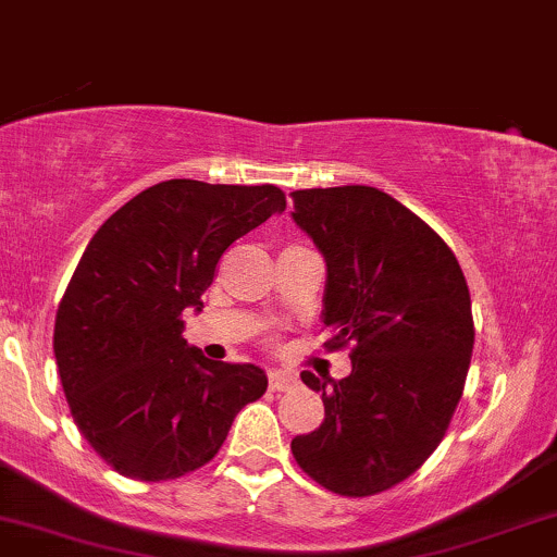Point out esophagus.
Instances as JSON below:
<instances>
[{"label": "esophagus", "mask_w": 557, "mask_h": 557, "mask_svg": "<svg viewBox=\"0 0 557 557\" xmlns=\"http://www.w3.org/2000/svg\"><path fill=\"white\" fill-rule=\"evenodd\" d=\"M298 385V376L290 374V372H270V387L274 389V393H283V389H290Z\"/></svg>", "instance_id": "obj_1"}]
</instances>
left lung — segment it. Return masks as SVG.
Instances as JSON below:
<instances>
[{
	"label": "left lung",
	"mask_w": 557,
	"mask_h": 557,
	"mask_svg": "<svg viewBox=\"0 0 557 557\" xmlns=\"http://www.w3.org/2000/svg\"><path fill=\"white\" fill-rule=\"evenodd\" d=\"M293 220L327 261V348L350 374L319 380V430L293 437L300 469L324 490L369 497L403 482L443 443L474 350L469 285L456 253L385 190H293Z\"/></svg>",
	"instance_id": "left-lung-1"
}]
</instances>
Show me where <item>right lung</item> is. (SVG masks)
I'll use <instances>...</instances> for the list:
<instances>
[{"mask_svg": "<svg viewBox=\"0 0 557 557\" xmlns=\"http://www.w3.org/2000/svg\"><path fill=\"white\" fill-rule=\"evenodd\" d=\"M285 212L277 185L164 181L104 222L54 319L62 389L88 445L123 476L201 469L267 389L253 363L209 361L183 337L230 243Z\"/></svg>", "mask_w": 557, "mask_h": 557, "instance_id": "1", "label": "right lung"}]
</instances>
